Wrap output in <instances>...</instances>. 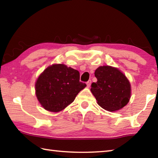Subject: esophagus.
Segmentation results:
<instances>
[{"label":"esophagus","instance_id":"obj_1","mask_svg":"<svg viewBox=\"0 0 158 158\" xmlns=\"http://www.w3.org/2000/svg\"><path fill=\"white\" fill-rule=\"evenodd\" d=\"M90 84H91V80H89V81H88L86 82L87 86H88V87H90Z\"/></svg>","mask_w":158,"mask_h":158}]
</instances>
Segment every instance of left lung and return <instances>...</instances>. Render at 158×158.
I'll return each mask as SVG.
<instances>
[{
  "label": "left lung",
  "mask_w": 158,
  "mask_h": 158,
  "mask_svg": "<svg viewBox=\"0 0 158 158\" xmlns=\"http://www.w3.org/2000/svg\"><path fill=\"white\" fill-rule=\"evenodd\" d=\"M95 76L98 81L91 84L90 91L102 108L116 111L127 105L131 86L122 72L111 66H100L95 70Z\"/></svg>",
  "instance_id": "8db88e82"
}]
</instances>
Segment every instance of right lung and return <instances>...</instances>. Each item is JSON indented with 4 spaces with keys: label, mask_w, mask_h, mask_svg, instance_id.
Returning a JSON list of instances; mask_svg holds the SVG:
<instances>
[{
    "label": "right lung",
    "mask_w": 158,
    "mask_h": 158,
    "mask_svg": "<svg viewBox=\"0 0 158 158\" xmlns=\"http://www.w3.org/2000/svg\"><path fill=\"white\" fill-rule=\"evenodd\" d=\"M79 73L64 64H53L44 70L35 83V94L43 108L62 111L86 86L79 81Z\"/></svg>",
    "instance_id": "obj_1"
}]
</instances>
